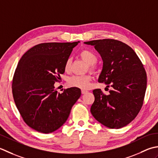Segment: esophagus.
<instances>
[{"label": "esophagus", "mask_w": 158, "mask_h": 158, "mask_svg": "<svg viewBox=\"0 0 158 158\" xmlns=\"http://www.w3.org/2000/svg\"><path fill=\"white\" fill-rule=\"evenodd\" d=\"M87 92H88V91H86V90H84V89H82V90H81L82 94H85V93H86Z\"/></svg>", "instance_id": "esophagus-1"}]
</instances>
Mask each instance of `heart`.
<instances>
[{"mask_svg": "<svg viewBox=\"0 0 158 158\" xmlns=\"http://www.w3.org/2000/svg\"><path fill=\"white\" fill-rule=\"evenodd\" d=\"M80 56L88 64L89 69L92 72H94L96 69L95 64L98 61V57L96 56V54L89 50H82V51H80ZM71 65H72V59L68 58L65 62L64 69L66 72H68L71 68ZM91 80L92 78L90 75L73 76L69 78L68 85L70 86H73V87L87 89L91 85Z\"/></svg>", "mask_w": 158, "mask_h": 158, "instance_id": "1", "label": "heart"}]
</instances>
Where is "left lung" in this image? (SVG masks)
Instances as JSON below:
<instances>
[{
    "instance_id": "1",
    "label": "left lung",
    "mask_w": 158,
    "mask_h": 158,
    "mask_svg": "<svg viewBox=\"0 0 158 158\" xmlns=\"http://www.w3.org/2000/svg\"><path fill=\"white\" fill-rule=\"evenodd\" d=\"M85 44L94 46L102 59L98 81L112 87L108 95L99 89L93 90L91 114L106 127H123L134 119L143 104L147 73L143 63L132 48L122 41L104 39Z\"/></svg>"
}]
</instances>
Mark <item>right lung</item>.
<instances>
[{"mask_svg":"<svg viewBox=\"0 0 158 158\" xmlns=\"http://www.w3.org/2000/svg\"><path fill=\"white\" fill-rule=\"evenodd\" d=\"M79 42L38 44L19 60L12 81L13 96L24 121L39 132L52 133L62 126L81 95L78 88L65 89L60 94L54 86Z\"/></svg>","mask_w":158,"mask_h":158,"instance_id":"right-lung-1","label":"right lung"}]
</instances>
